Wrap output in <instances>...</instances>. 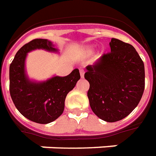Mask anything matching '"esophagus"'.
Returning <instances> with one entry per match:
<instances>
[{"mask_svg": "<svg viewBox=\"0 0 156 156\" xmlns=\"http://www.w3.org/2000/svg\"><path fill=\"white\" fill-rule=\"evenodd\" d=\"M79 73H80V76H81V78H83V76H84V71H83V69H80Z\"/></svg>", "mask_w": 156, "mask_h": 156, "instance_id": "1", "label": "esophagus"}]
</instances>
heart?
<instances>
[{
	"mask_svg": "<svg viewBox=\"0 0 156 156\" xmlns=\"http://www.w3.org/2000/svg\"><path fill=\"white\" fill-rule=\"evenodd\" d=\"M93 47L92 46H88V47H85L83 48V53L85 54V55H90V54H91V52L93 51Z\"/></svg>",
	"mask_w": 156,
	"mask_h": 156,
	"instance_id": "1",
	"label": "heart"
}]
</instances>
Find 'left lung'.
Here are the masks:
<instances>
[{
	"label": "left lung",
	"mask_w": 156,
	"mask_h": 156,
	"mask_svg": "<svg viewBox=\"0 0 156 156\" xmlns=\"http://www.w3.org/2000/svg\"><path fill=\"white\" fill-rule=\"evenodd\" d=\"M111 52L93 66H86L90 83L88 98L92 111L107 122L126 118L144 94V65L134 47L116 38L109 42Z\"/></svg>",
	"instance_id": "8db88e82"
}]
</instances>
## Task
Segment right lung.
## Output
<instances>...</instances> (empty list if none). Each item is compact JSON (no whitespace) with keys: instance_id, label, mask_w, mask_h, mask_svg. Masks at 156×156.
<instances>
[{"instance_id":"add662e5","label":"right lung","mask_w":156,"mask_h":156,"mask_svg":"<svg viewBox=\"0 0 156 156\" xmlns=\"http://www.w3.org/2000/svg\"><path fill=\"white\" fill-rule=\"evenodd\" d=\"M58 52L48 39H34L17 52L9 67V90L16 108L25 118L39 124H48L62 114L66 95L80 78L78 69L66 77L55 76L43 82L30 80L25 73L27 53L34 49Z\"/></svg>"}]
</instances>
